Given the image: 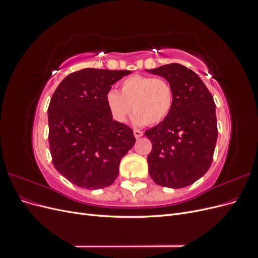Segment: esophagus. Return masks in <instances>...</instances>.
<instances>
[{"instance_id":"esophagus-1","label":"esophagus","mask_w":258,"mask_h":258,"mask_svg":"<svg viewBox=\"0 0 258 258\" xmlns=\"http://www.w3.org/2000/svg\"><path fill=\"white\" fill-rule=\"evenodd\" d=\"M134 135H135L136 139H139V138H141V137L143 136V131H141V130H138V129H135V130H134Z\"/></svg>"}]
</instances>
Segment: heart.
Returning a JSON list of instances; mask_svg holds the SVG:
<instances>
[{"label":"heart","mask_w":258,"mask_h":258,"mask_svg":"<svg viewBox=\"0 0 258 258\" xmlns=\"http://www.w3.org/2000/svg\"><path fill=\"white\" fill-rule=\"evenodd\" d=\"M105 99L115 120H126L132 106L136 112L134 122L144 126L157 124L167 118L174 104V91L171 84L163 79L132 75L121 83L120 92L108 90Z\"/></svg>","instance_id":"1"}]
</instances>
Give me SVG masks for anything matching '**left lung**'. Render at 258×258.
<instances>
[{
  "instance_id": "obj_1",
  "label": "left lung",
  "mask_w": 258,
  "mask_h": 258,
  "mask_svg": "<svg viewBox=\"0 0 258 258\" xmlns=\"http://www.w3.org/2000/svg\"><path fill=\"white\" fill-rule=\"evenodd\" d=\"M147 71L165 77L174 91L169 116L145 131L153 145L148 173L156 184L182 188L205 175L212 163L217 140L214 100L200 77L182 64Z\"/></svg>"
}]
</instances>
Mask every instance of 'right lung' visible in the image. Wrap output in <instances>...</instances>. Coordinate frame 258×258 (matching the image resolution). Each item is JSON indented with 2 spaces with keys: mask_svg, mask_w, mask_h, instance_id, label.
Here are the masks:
<instances>
[{
  "mask_svg": "<svg viewBox=\"0 0 258 258\" xmlns=\"http://www.w3.org/2000/svg\"><path fill=\"white\" fill-rule=\"evenodd\" d=\"M131 71L83 69L69 74L48 106V142L53 167L86 189L114 183L121 158L135 145L134 131L113 120L106 104L112 85Z\"/></svg>",
  "mask_w": 258,
  "mask_h": 258,
  "instance_id": "obj_1",
  "label": "right lung"
}]
</instances>
